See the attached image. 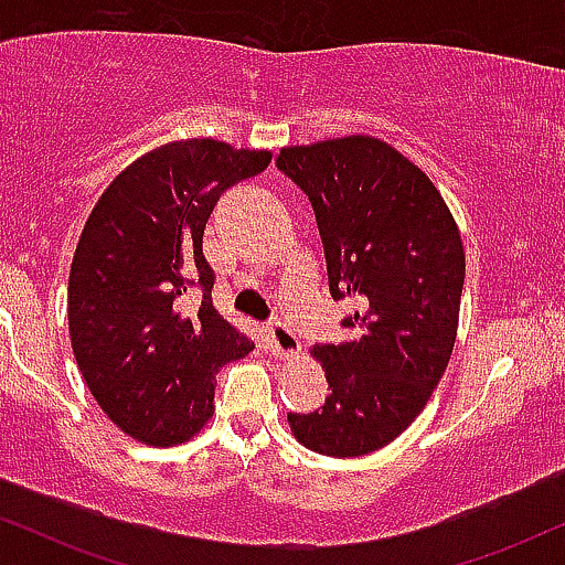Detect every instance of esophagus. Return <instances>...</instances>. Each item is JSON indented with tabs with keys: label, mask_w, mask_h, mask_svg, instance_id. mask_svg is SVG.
<instances>
[{
	"label": "esophagus",
	"mask_w": 565,
	"mask_h": 565,
	"mask_svg": "<svg viewBox=\"0 0 565 565\" xmlns=\"http://www.w3.org/2000/svg\"><path fill=\"white\" fill-rule=\"evenodd\" d=\"M268 342H270V350H274V355H278V359L284 361H291L300 355V340H297V334L291 332V329L287 327V323L276 321L270 323L268 327Z\"/></svg>",
	"instance_id": "34e87169"
}]
</instances>
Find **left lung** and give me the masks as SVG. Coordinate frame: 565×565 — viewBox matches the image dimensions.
<instances>
[{"mask_svg": "<svg viewBox=\"0 0 565 565\" xmlns=\"http://www.w3.org/2000/svg\"><path fill=\"white\" fill-rule=\"evenodd\" d=\"M276 164L313 204L329 291L359 302L348 342L310 350L327 372V404L289 414V427L327 457L372 454L414 423L449 364L462 236L433 180L372 135L287 146Z\"/></svg>", "mask_w": 565, "mask_h": 565, "instance_id": "left-lung-1", "label": "left lung"}]
</instances>
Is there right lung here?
I'll return each mask as SVG.
<instances>
[{
	"mask_svg": "<svg viewBox=\"0 0 565 565\" xmlns=\"http://www.w3.org/2000/svg\"><path fill=\"white\" fill-rule=\"evenodd\" d=\"M270 151L212 138L164 142L100 193L68 274V334L97 406L148 446L191 440L215 406L220 366L255 342L212 305L201 238L220 193L255 178ZM199 288L188 309L182 297Z\"/></svg>",
	"mask_w": 565,
	"mask_h": 565,
	"instance_id": "add662e5",
	"label": "right lung"
}]
</instances>
